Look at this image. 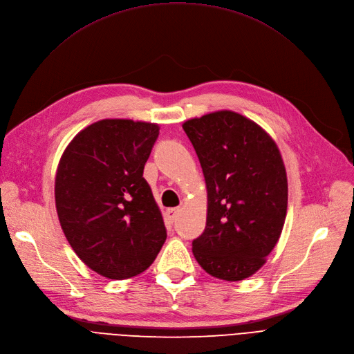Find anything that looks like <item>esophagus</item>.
<instances>
[{"mask_svg":"<svg viewBox=\"0 0 354 354\" xmlns=\"http://www.w3.org/2000/svg\"><path fill=\"white\" fill-rule=\"evenodd\" d=\"M180 213V207H173V209H167L164 213V218L167 223H173L176 221L177 214Z\"/></svg>","mask_w":354,"mask_h":354,"instance_id":"1","label":"esophagus"}]
</instances>
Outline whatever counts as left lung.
Instances as JSON below:
<instances>
[{
    "label": "left lung",
    "instance_id": "obj_1",
    "mask_svg": "<svg viewBox=\"0 0 354 354\" xmlns=\"http://www.w3.org/2000/svg\"><path fill=\"white\" fill-rule=\"evenodd\" d=\"M207 187L205 232L193 254L225 281L254 275L275 248L288 205V183L274 140L248 118L218 111L183 124Z\"/></svg>",
    "mask_w": 354,
    "mask_h": 354
}]
</instances>
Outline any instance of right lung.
Masks as SVG:
<instances>
[{
    "mask_svg": "<svg viewBox=\"0 0 354 354\" xmlns=\"http://www.w3.org/2000/svg\"><path fill=\"white\" fill-rule=\"evenodd\" d=\"M158 131L156 124L102 120L80 131L60 158L55 197L64 236L105 278L144 272L167 239L142 177Z\"/></svg>",
    "mask_w": 354,
    "mask_h": 354,
    "instance_id": "add662e5",
    "label": "right lung"
}]
</instances>
